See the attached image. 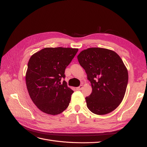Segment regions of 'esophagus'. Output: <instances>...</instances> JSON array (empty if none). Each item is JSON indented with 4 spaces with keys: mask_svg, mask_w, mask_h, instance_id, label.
Segmentation results:
<instances>
[{
    "mask_svg": "<svg viewBox=\"0 0 147 147\" xmlns=\"http://www.w3.org/2000/svg\"><path fill=\"white\" fill-rule=\"evenodd\" d=\"M82 88H83V85H80V86H79L77 88V90H81Z\"/></svg>",
    "mask_w": 147,
    "mask_h": 147,
    "instance_id": "esophagus-1",
    "label": "esophagus"
}]
</instances>
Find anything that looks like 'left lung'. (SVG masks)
Here are the masks:
<instances>
[{
    "mask_svg": "<svg viewBox=\"0 0 147 147\" xmlns=\"http://www.w3.org/2000/svg\"><path fill=\"white\" fill-rule=\"evenodd\" d=\"M91 83L92 92L85 99L88 109L102 115L112 112L122 102L128 82V72L114 51L89 48L77 56Z\"/></svg>",
    "mask_w": 147,
    "mask_h": 147,
    "instance_id": "obj_1",
    "label": "left lung"
}]
</instances>
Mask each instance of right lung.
<instances>
[{
	"mask_svg": "<svg viewBox=\"0 0 147 147\" xmlns=\"http://www.w3.org/2000/svg\"><path fill=\"white\" fill-rule=\"evenodd\" d=\"M78 48H45L31 56L26 73L27 89L34 104L48 115L60 114L67 108L74 91L67 82L64 72Z\"/></svg>",
	"mask_w": 147,
	"mask_h": 147,
	"instance_id": "obj_1",
	"label": "right lung"
}]
</instances>
